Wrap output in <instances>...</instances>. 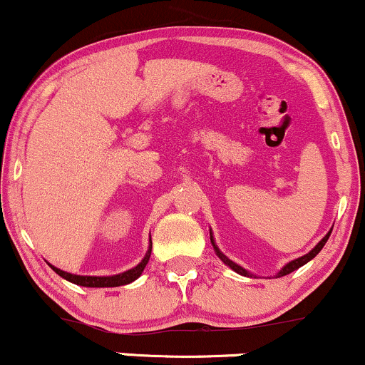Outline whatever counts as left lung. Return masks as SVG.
Wrapping results in <instances>:
<instances>
[{
	"label": "left lung",
	"mask_w": 365,
	"mask_h": 365,
	"mask_svg": "<svg viewBox=\"0 0 365 365\" xmlns=\"http://www.w3.org/2000/svg\"><path fill=\"white\" fill-rule=\"evenodd\" d=\"M333 230V227H331ZM330 235H331V231H328L327 235H324V238L319 241L318 245H316V247L311 250L309 253H306V255H302V257H299V258H296V260H291L289 263H285V265L282 267V269H280L279 272H277V275H275V277H284V275H287V274H291V272H294V270H297L299 269V267H302V265H306V263H308L309 260H313V258L316 257V255H318L319 252H322V248L324 247V243H327L328 241V238H330ZM210 243H212V247H214V252H216V255L219 258H221L222 262L226 263L227 267H230L231 270H235L236 274H240V275H245V277H253V274L252 272H248L247 269H243V267L241 265H238V263H235L232 260H230V258L226 257L225 253L221 252V250L217 248V245H216V241H214V236H212V231H210Z\"/></svg>",
	"instance_id": "8db88e82"
}]
</instances>
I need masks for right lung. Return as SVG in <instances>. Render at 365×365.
<instances>
[{
    "label": "right lung",
    "instance_id": "right-lung-1",
    "mask_svg": "<svg viewBox=\"0 0 365 365\" xmlns=\"http://www.w3.org/2000/svg\"><path fill=\"white\" fill-rule=\"evenodd\" d=\"M151 248H153V243L149 241V248H148L146 255H144L143 260H140L138 265L134 267V269H129V270L122 272V274H117V275H103V277H96V275H76V274H69V272L57 269V267L51 265V263L49 265L57 275H61L63 279L69 280V282H73L76 285H83V287H118V285L130 284V282H134L135 279L140 277L143 270L146 269L149 257H151Z\"/></svg>",
    "mask_w": 365,
    "mask_h": 365
}]
</instances>
